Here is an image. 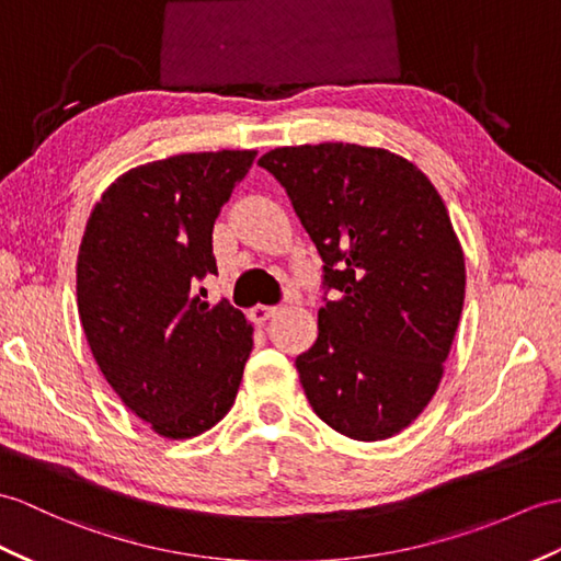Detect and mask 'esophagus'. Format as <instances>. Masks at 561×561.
<instances>
[{"label": "esophagus", "instance_id": "esophagus-1", "mask_svg": "<svg viewBox=\"0 0 561 561\" xmlns=\"http://www.w3.org/2000/svg\"><path fill=\"white\" fill-rule=\"evenodd\" d=\"M275 312H277L275 306H255V308H251V320L257 322V324H263V322H267L272 316H275Z\"/></svg>", "mask_w": 561, "mask_h": 561}]
</instances>
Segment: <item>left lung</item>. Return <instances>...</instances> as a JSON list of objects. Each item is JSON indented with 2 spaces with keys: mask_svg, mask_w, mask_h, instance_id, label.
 <instances>
[{
  "mask_svg": "<svg viewBox=\"0 0 561 561\" xmlns=\"http://www.w3.org/2000/svg\"><path fill=\"white\" fill-rule=\"evenodd\" d=\"M257 164L322 257L318 340L296 356L312 411L351 439L401 433L437 392L463 308L445 203L419 167L356 142L275 148Z\"/></svg>",
  "mask_w": 561,
  "mask_h": 561,
  "instance_id": "left-lung-1",
  "label": "left lung"
}]
</instances>
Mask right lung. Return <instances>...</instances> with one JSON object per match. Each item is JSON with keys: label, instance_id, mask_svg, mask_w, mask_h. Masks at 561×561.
I'll return each mask as SVG.
<instances>
[{"label": "right lung", "instance_id": "right-lung-1", "mask_svg": "<svg viewBox=\"0 0 561 561\" xmlns=\"http://www.w3.org/2000/svg\"><path fill=\"white\" fill-rule=\"evenodd\" d=\"M255 150L148 162L102 193L78 251V316L104 380L169 439L217 425L237 399L253 328L193 296L217 275L213 227Z\"/></svg>", "mask_w": 561, "mask_h": 561}]
</instances>
